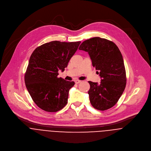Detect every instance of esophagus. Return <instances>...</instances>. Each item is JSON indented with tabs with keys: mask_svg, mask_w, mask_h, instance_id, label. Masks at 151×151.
I'll use <instances>...</instances> for the list:
<instances>
[{
	"mask_svg": "<svg viewBox=\"0 0 151 151\" xmlns=\"http://www.w3.org/2000/svg\"><path fill=\"white\" fill-rule=\"evenodd\" d=\"M75 83H76V84H78V83H80L81 81H79V80H75Z\"/></svg>",
	"mask_w": 151,
	"mask_h": 151,
	"instance_id": "esophagus-1",
	"label": "esophagus"
}]
</instances>
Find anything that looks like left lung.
Masks as SVG:
<instances>
[{
	"label": "left lung",
	"instance_id": "8db88e82",
	"mask_svg": "<svg viewBox=\"0 0 151 151\" xmlns=\"http://www.w3.org/2000/svg\"><path fill=\"white\" fill-rule=\"evenodd\" d=\"M79 50L88 52L93 66L101 79L99 84L88 81L91 105L100 111L111 108L118 102L126 85L125 69L119 48L111 40L95 37L83 41Z\"/></svg>",
	"mask_w": 151,
	"mask_h": 151
}]
</instances>
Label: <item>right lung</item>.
Here are the masks:
<instances>
[{"label": "right lung", "instance_id": "add662e5", "mask_svg": "<svg viewBox=\"0 0 151 151\" xmlns=\"http://www.w3.org/2000/svg\"><path fill=\"white\" fill-rule=\"evenodd\" d=\"M81 44V41H52L36 48L32 54L24 76L26 88L35 104L46 112H57L68 103L69 90L75 85L58 78Z\"/></svg>", "mask_w": 151, "mask_h": 151}]
</instances>
